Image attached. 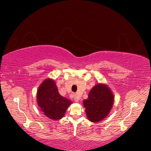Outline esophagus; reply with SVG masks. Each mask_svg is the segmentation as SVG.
<instances>
[{
	"label": "esophagus",
	"instance_id": "obj_1",
	"mask_svg": "<svg viewBox=\"0 0 151 151\" xmlns=\"http://www.w3.org/2000/svg\"><path fill=\"white\" fill-rule=\"evenodd\" d=\"M74 101H75V102H76V103H78L79 101V99L78 96H77V95H75V96H74Z\"/></svg>",
	"mask_w": 151,
	"mask_h": 151
}]
</instances>
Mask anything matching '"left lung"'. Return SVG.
I'll use <instances>...</instances> for the list:
<instances>
[{
	"label": "left lung",
	"instance_id": "obj_1",
	"mask_svg": "<svg viewBox=\"0 0 151 151\" xmlns=\"http://www.w3.org/2000/svg\"><path fill=\"white\" fill-rule=\"evenodd\" d=\"M113 100V94L106 86H95L89 92L88 99L84 101L89 120L93 122H98L104 119L111 110Z\"/></svg>",
	"mask_w": 151,
	"mask_h": 151
}]
</instances>
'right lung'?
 <instances>
[{
	"label": "right lung",
	"mask_w": 151,
	"mask_h": 151,
	"mask_svg": "<svg viewBox=\"0 0 151 151\" xmlns=\"http://www.w3.org/2000/svg\"><path fill=\"white\" fill-rule=\"evenodd\" d=\"M37 100L44 115L52 120L62 118L71 104L70 100L59 94L56 84L52 79H46L41 84L37 92Z\"/></svg>",
	"instance_id": "add662e5"
}]
</instances>
